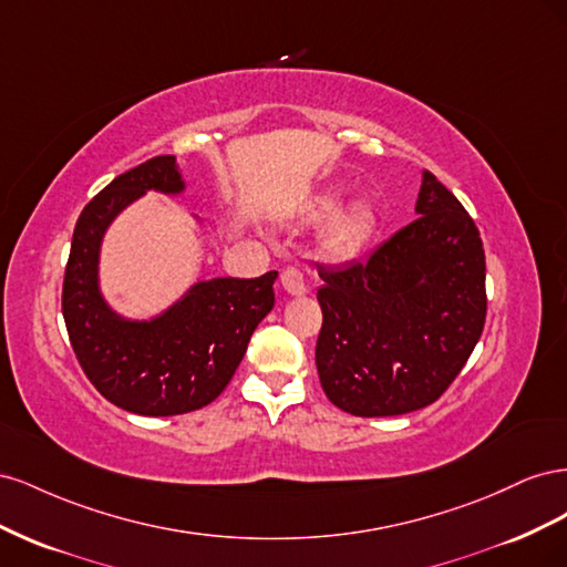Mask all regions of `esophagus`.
<instances>
[{"label":"esophagus","instance_id":"1","mask_svg":"<svg viewBox=\"0 0 567 567\" xmlns=\"http://www.w3.org/2000/svg\"><path fill=\"white\" fill-rule=\"evenodd\" d=\"M281 284L288 290L290 296H305L307 293V284H305V274L298 267H286L281 271Z\"/></svg>","mask_w":567,"mask_h":567}]
</instances>
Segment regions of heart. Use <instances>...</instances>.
Segmentation results:
<instances>
[{"label":"heart","instance_id":"obj_1","mask_svg":"<svg viewBox=\"0 0 567 567\" xmlns=\"http://www.w3.org/2000/svg\"><path fill=\"white\" fill-rule=\"evenodd\" d=\"M336 208H338V196H321L305 210V219L310 221L323 219L329 217ZM371 227H373V210L369 205H362V203L352 205V208L340 213L333 219V225L329 227V231H326L323 246L331 255H338V257L350 255L364 244Z\"/></svg>","mask_w":567,"mask_h":567}]
</instances>
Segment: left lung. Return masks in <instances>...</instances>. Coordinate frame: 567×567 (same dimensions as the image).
Returning a JSON list of instances; mask_svg holds the SVG:
<instances>
[{"label": "left lung", "mask_w": 567, "mask_h": 567, "mask_svg": "<svg viewBox=\"0 0 567 567\" xmlns=\"http://www.w3.org/2000/svg\"><path fill=\"white\" fill-rule=\"evenodd\" d=\"M416 215L369 260L319 265V381L354 416L433 404L483 336L485 250L475 221L427 169Z\"/></svg>", "instance_id": "obj_1"}]
</instances>
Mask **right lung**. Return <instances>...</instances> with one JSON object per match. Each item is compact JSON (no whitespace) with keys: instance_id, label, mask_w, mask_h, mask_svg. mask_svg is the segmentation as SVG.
<instances>
[{"instance_id":"right-lung-1","label":"right lung","mask_w":567,"mask_h":567,"mask_svg":"<svg viewBox=\"0 0 567 567\" xmlns=\"http://www.w3.org/2000/svg\"><path fill=\"white\" fill-rule=\"evenodd\" d=\"M146 192H184L175 156L127 169L84 205L65 265L63 319L82 371L109 402L142 416H177L227 388L271 312L277 271L198 281L148 321L120 317L101 296L99 250L111 221Z\"/></svg>"}]
</instances>
